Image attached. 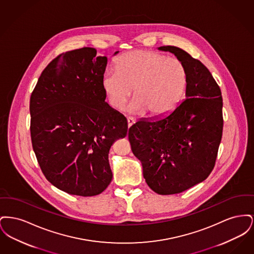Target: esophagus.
<instances>
[{
	"label": "esophagus",
	"mask_w": 254,
	"mask_h": 254,
	"mask_svg": "<svg viewBox=\"0 0 254 254\" xmlns=\"http://www.w3.org/2000/svg\"><path fill=\"white\" fill-rule=\"evenodd\" d=\"M134 123H135V119H133L131 117H127V125H128V127H131Z\"/></svg>",
	"instance_id": "esophagus-1"
}]
</instances>
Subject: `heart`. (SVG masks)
<instances>
[{
    "instance_id": "b5f03b06",
    "label": "heart",
    "mask_w": 254,
    "mask_h": 254,
    "mask_svg": "<svg viewBox=\"0 0 254 254\" xmlns=\"http://www.w3.org/2000/svg\"><path fill=\"white\" fill-rule=\"evenodd\" d=\"M103 91L113 109L125 107L132 94L130 108L150 116L162 117L176 109L186 95L189 72L182 61L148 50H134L123 54L115 68L102 75Z\"/></svg>"
}]
</instances>
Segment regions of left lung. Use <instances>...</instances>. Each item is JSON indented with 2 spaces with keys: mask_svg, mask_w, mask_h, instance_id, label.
I'll use <instances>...</instances> for the list:
<instances>
[{
  "mask_svg": "<svg viewBox=\"0 0 254 254\" xmlns=\"http://www.w3.org/2000/svg\"><path fill=\"white\" fill-rule=\"evenodd\" d=\"M158 49L173 53L187 66V99L164 118L135 123L128 140L147 186L156 193L169 195L204 181L214 168L223 133V99L200 61L176 47Z\"/></svg>",
  "mask_w": 254,
  "mask_h": 254,
  "instance_id": "1",
  "label": "left lung"
}]
</instances>
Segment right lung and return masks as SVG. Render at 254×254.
<instances>
[{
    "label": "right lung",
    "instance_id": "obj_1",
    "mask_svg": "<svg viewBox=\"0 0 254 254\" xmlns=\"http://www.w3.org/2000/svg\"><path fill=\"white\" fill-rule=\"evenodd\" d=\"M96 54L83 48L51 61L29 105L31 142L44 175L61 190L84 197L108 188L109 149L127 133L126 117L105 102L101 79L108 58Z\"/></svg>",
    "mask_w": 254,
    "mask_h": 254
}]
</instances>
